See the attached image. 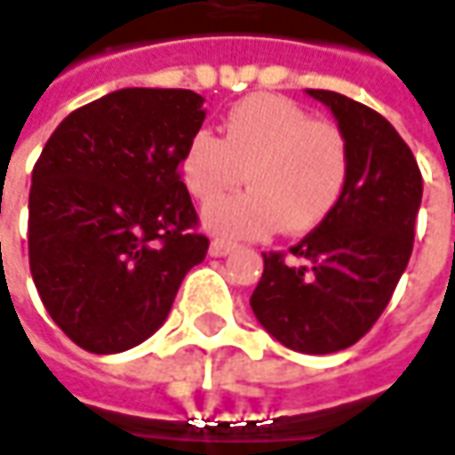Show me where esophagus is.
<instances>
[{"instance_id":"1","label":"esophagus","mask_w":455,"mask_h":455,"mask_svg":"<svg viewBox=\"0 0 455 455\" xmlns=\"http://www.w3.org/2000/svg\"><path fill=\"white\" fill-rule=\"evenodd\" d=\"M233 251H235V245L228 243V240H212V243H210V256H212V259H222V256H228V253H233Z\"/></svg>"}]
</instances>
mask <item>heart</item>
<instances>
[{
  "mask_svg": "<svg viewBox=\"0 0 455 455\" xmlns=\"http://www.w3.org/2000/svg\"><path fill=\"white\" fill-rule=\"evenodd\" d=\"M181 179L210 204L248 176V192L207 207L204 228L225 238L299 235L325 222L348 181V146L291 100L251 94L225 117V138L196 130L181 153Z\"/></svg>",
  "mask_w": 455,
  "mask_h": 455,
  "instance_id": "obj_1",
  "label": "heart"
}]
</instances>
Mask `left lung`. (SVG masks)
Listing matches in <instances>:
<instances>
[{"label": "left lung", "instance_id": "left-lung-1", "mask_svg": "<svg viewBox=\"0 0 455 455\" xmlns=\"http://www.w3.org/2000/svg\"><path fill=\"white\" fill-rule=\"evenodd\" d=\"M307 94L338 123L348 181L328 220L289 248L297 261L263 253L251 307L282 346L320 355L361 340L389 305L412 253L422 176L412 150L371 107L325 89Z\"/></svg>", "mask_w": 455, "mask_h": 455}]
</instances>
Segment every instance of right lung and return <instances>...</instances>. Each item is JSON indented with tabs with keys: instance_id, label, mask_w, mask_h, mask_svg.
<instances>
[{
	"instance_id": "1",
	"label": "right lung",
	"mask_w": 455,
	"mask_h": 455,
	"mask_svg": "<svg viewBox=\"0 0 455 455\" xmlns=\"http://www.w3.org/2000/svg\"><path fill=\"white\" fill-rule=\"evenodd\" d=\"M189 89H117L48 138L30 187V274L48 315L89 353L148 340L204 261L179 164L204 123Z\"/></svg>"
}]
</instances>
